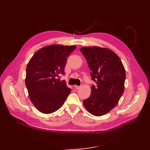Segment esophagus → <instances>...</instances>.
<instances>
[{
    "label": "esophagus",
    "instance_id": "esophagus-1",
    "mask_svg": "<svg viewBox=\"0 0 150 150\" xmlns=\"http://www.w3.org/2000/svg\"><path fill=\"white\" fill-rule=\"evenodd\" d=\"M80 88H81L80 86H75V88L76 90H79V89H80Z\"/></svg>",
    "mask_w": 150,
    "mask_h": 150
}]
</instances>
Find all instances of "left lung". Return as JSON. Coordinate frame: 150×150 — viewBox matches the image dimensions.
Segmentation results:
<instances>
[{"mask_svg":"<svg viewBox=\"0 0 150 150\" xmlns=\"http://www.w3.org/2000/svg\"><path fill=\"white\" fill-rule=\"evenodd\" d=\"M80 51L87 60L92 86L90 97L83 100L89 112L102 116L117 104L124 90L126 73L120 58L113 51L100 47H83Z\"/></svg>","mask_w":150,"mask_h":150,"instance_id":"8db88e82","label":"left lung"}]
</instances>
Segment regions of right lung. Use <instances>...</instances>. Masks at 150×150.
Masks as SVG:
<instances>
[{
    "instance_id": "1",
    "label": "right lung",
    "mask_w": 150,
    "mask_h": 150,
    "mask_svg": "<svg viewBox=\"0 0 150 150\" xmlns=\"http://www.w3.org/2000/svg\"><path fill=\"white\" fill-rule=\"evenodd\" d=\"M75 48V46L59 44L45 46L38 50L28 62L25 83L31 101L41 113L55 112L71 92L66 81L59 78L65 74L67 57Z\"/></svg>"
}]
</instances>
